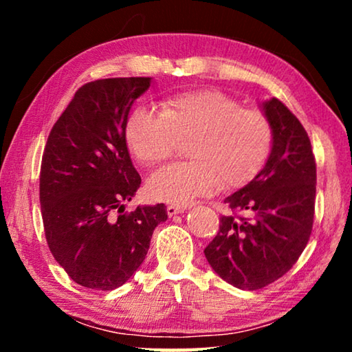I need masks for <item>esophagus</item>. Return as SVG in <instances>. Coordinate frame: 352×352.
Here are the masks:
<instances>
[{
	"label": "esophagus",
	"mask_w": 352,
	"mask_h": 352,
	"mask_svg": "<svg viewBox=\"0 0 352 352\" xmlns=\"http://www.w3.org/2000/svg\"><path fill=\"white\" fill-rule=\"evenodd\" d=\"M166 211H168V216H175V214H180L184 211V206L183 205H168V208H166Z\"/></svg>",
	"instance_id": "34e87169"
}]
</instances>
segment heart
Instances as JSON below:
<instances>
[{"label":"heart","instance_id":"b5f03b06","mask_svg":"<svg viewBox=\"0 0 352 352\" xmlns=\"http://www.w3.org/2000/svg\"><path fill=\"white\" fill-rule=\"evenodd\" d=\"M270 119L258 109H243L216 90L177 93L162 110L138 107L126 124L130 152L142 166H157L188 142L189 162L158 170L148 190L155 199L186 204L214 189L234 190L259 174L273 148Z\"/></svg>","mask_w":352,"mask_h":352}]
</instances>
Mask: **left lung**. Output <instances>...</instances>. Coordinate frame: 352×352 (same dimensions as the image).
Instances as JSON below:
<instances>
[{"label":"left lung","instance_id":"obj_1","mask_svg":"<svg viewBox=\"0 0 352 352\" xmlns=\"http://www.w3.org/2000/svg\"><path fill=\"white\" fill-rule=\"evenodd\" d=\"M273 127L269 160L247 186L223 200L230 214L205 248L214 272L237 289L258 290L284 276L312 233L317 166L302 124L281 100L264 104Z\"/></svg>","mask_w":352,"mask_h":352}]
</instances>
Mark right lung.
<instances>
[{"mask_svg": "<svg viewBox=\"0 0 352 352\" xmlns=\"http://www.w3.org/2000/svg\"><path fill=\"white\" fill-rule=\"evenodd\" d=\"M151 77H111L76 91L47 136L40 168V205L47 247L83 287L113 290L144 261L166 206L124 212L141 177L127 151L130 107Z\"/></svg>", "mask_w": 352, "mask_h": 352, "instance_id": "add662e5", "label": "right lung"}]
</instances>
